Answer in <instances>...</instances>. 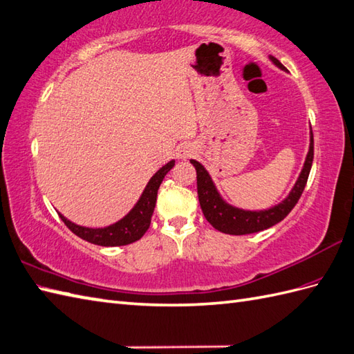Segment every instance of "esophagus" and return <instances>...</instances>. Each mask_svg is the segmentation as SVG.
Instances as JSON below:
<instances>
[{
    "instance_id": "34e87169",
    "label": "esophagus",
    "mask_w": 354,
    "mask_h": 354,
    "mask_svg": "<svg viewBox=\"0 0 354 354\" xmlns=\"http://www.w3.org/2000/svg\"><path fill=\"white\" fill-rule=\"evenodd\" d=\"M192 153H194L192 147L187 145V144H182L177 148V156L180 157V159H186V157H191Z\"/></svg>"
}]
</instances>
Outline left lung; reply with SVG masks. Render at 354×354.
<instances>
[{
	"instance_id": "8db88e82",
	"label": "left lung",
	"mask_w": 354,
	"mask_h": 354,
	"mask_svg": "<svg viewBox=\"0 0 354 354\" xmlns=\"http://www.w3.org/2000/svg\"><path fill=\"white\" fill-rule=\"evenodd\" d=\"M271 60L279 68L285 69V66L281 65L276 57H271ZM312 162H313V133H310V147H309L308 157H306L304 168L301 171L300 177L297 180L294 189L288 195V198L268 210L250 212V210H242V209L229 206V204L219 197V194L216 191L214 182H212L209 172L204 169L203 165L197 160H191L195 169H197V191H198V200H200L203 214L216 230L227 234H250V233L262 232L265 229H270V227H272L274 224H277L281 221V219L286 218L289 212L295 207V204L301 197L304 186L308 183Z\"/></svg>"
}]
</instances>
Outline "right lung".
Returning a JSON list of instances; mask_svg holds the SVG:
<instances>
[{
	"instance_id": "right-lung-1",
	"label": "right lung",
	"mask_w": 354,
	"mask_h": 354,
	"mask_svg": "<svg viewBox=\"0 0 354 354\" xmlns=\"http://www.w3.org/2000/svg\"><path fill=\"white\" fill-rule=\"evenodd\" d=\"M172 167H174V160H171L157 171L151 177L150 182H148L145 191L136 203V206L133 207L121 221L104 227V229H88V227H82L68 221L64 215L59 214V216L62 218V221L66 224L68 229L74 234H77L78 238H82L91 243H95V245L120 247L136 242L144 236L148 227H150L156 206L157 191H159L162 180Z\"/></svg>"
}]
</instances>
